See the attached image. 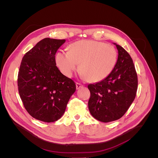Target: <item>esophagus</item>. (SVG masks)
<instances>
[{"instance_id":"esophagus-1","label":"esophagus","mask_w":158,"mask_h":158,"mask_svg":"<svg viewBox=\"0 0 158 158\" xmlns=\"http://www.w3.org/2000/svg\"><path fill=\"white\" fill-rule=\"evenodd\" d=\"M76 89H80L81 88H82L84 86V85L82 84L78 83V82H76Z\"/></svg>"}]
</instances>
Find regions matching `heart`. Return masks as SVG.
I'll return each instance as SVG.
<instances>
[{
  "label": "heart",
  "instance_id": "1",
  "mask_svg": "<svg viewBox=\"0 0 158 158\" xmlns=\"http://www.w3.org/2000/svg\"><path fill=\"white\" fill-rule=\"evenodd\" d=\"M117 52L111 44L92 40H80L60 51L56 56L60 71L68 77L79 68L84 79L99 82L111 74L116 64Z\"/></svg>",
  "mask_w": 158,
  "mask_h": 158
}]
</instances>
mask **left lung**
Segmentation results:
<instances>
[{
  "label": "left lung",
  "instance_id": "1",
  "mask_svg": "<svg viewBox=\"0 0 158 158\" xmlns=\"http://www.w3.org/2000/svg\"><path fill=\"white\" fill-rule=\"evenodd\" d=\"M114 45L118 55L111 74L101 82L88 85L89 112L103 123L121 118L135 99L138 88L137 73L131 56L121 46Z\"/></svg>",
  "mask_w": 158,
  "mask_h": 158
}]
</instances>
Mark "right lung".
Returning a JSON list of instances; mask_svg holds the SVG:
<instances>
[{
  "label": "right lung",
  "instance_id": "add662e5",
  "mask_svg": "<svg viewBox=\"0 0 158 158\" xmlns=\"http://www.w3.org/2000/svg\"><path fill=\"white\" fill-rule=\"evenodd\" d=\"M64 42L65 40L45 38L22 60L18 76L19 94L26 111L37 120H59L76 91L74 81L56 66L55 54Z\"/></svg>",
  "mask_w": 158,
  "mask_h": 158
}]
</instances>
